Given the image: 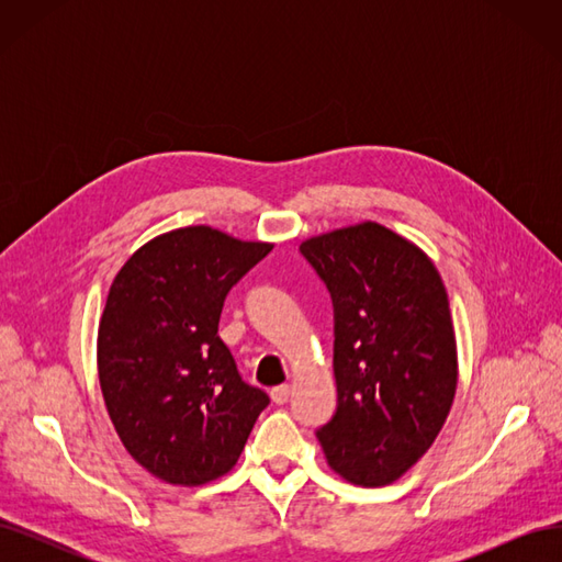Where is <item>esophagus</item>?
I'll return each instance as SVG.
<instances>
[{
  "instance_id": "1",
  "label": "esophagus",
  "mask_w": 562,
  "mask_h": 562,
  "mask_svg": "<svg viewBox=\"0 0 562 562\" xmlns=\"http://www.w3.org/2000/svg\"><path fill=\"white\" fill-rule=\"evenodd\" d=\"M288 398H291V386H288V384H281V386L271 389V401H274L277 405L288 403Z\"/></svg>"
}]
</instances>
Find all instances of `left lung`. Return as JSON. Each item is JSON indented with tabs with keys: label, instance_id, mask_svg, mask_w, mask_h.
Returning <instances> with one entry per match:
<instances>
[{
	"label": "left lung",
	"instance_id": "left-lung-1",
	"mask_svg": "<svg viewBox=\"0 0 562 562\" xmlns=\"http://www.w3.org/2000/svg\"><path fill=\"white\" fill-rule=\"evenodd\" d=\"M333 300L337 407L316 431L342 479L378 487L427 452L450 413L457 345L446 285L417 246L378 223L300 246Z\"/></svg>",
	"mask_w": 562,
	"mask_h": 562
}]
</instances>
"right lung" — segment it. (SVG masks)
<instances>
[{
	"mask_svg": "<svg viewBox=\"0 0 562 562\" xmlns=\"http://www.w3.org/2000/svg\"><path fill=\"white\" fill-rule=\"evenodd\" d=\"M269 250L184 227L135 250L110 288L98 330L100 389L124 448L166 483L227 473L269 405L217 335L225 297Z\"/></svg>",
	"mask_w": 562,
	"mask_h": 562,
	"instance_id": "right-lung-1",
	"label": "right lung"
}]
</instances>
